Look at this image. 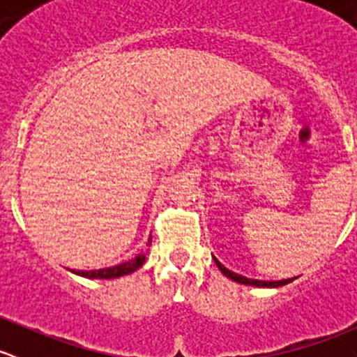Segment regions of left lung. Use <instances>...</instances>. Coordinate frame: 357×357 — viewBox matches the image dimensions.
<instances>
[{"instance_id":"obj_1","label":"left lung","mask_w":357,"mask_h":357,"mask_svg":"<svg viewBox=\"0 0 357 357\" xmlns=\"http://www.w3.org/2000/svg\"><path fill=\"white\" fill-rule=\"evenodd\" d=\"M214 261H215V266H218V268L221 269L222 275L228 276V278H229V280H233V282L242 283V285L261 287V289H276V287H283V285H287V283L294 282V278H289V280H278V282H262V280H252V278H247V276L238 275V273L229 271V269H228V268H225V266H222L221 262H219L218 259H215V257H214Z\"/></svg>"}]
</instances>
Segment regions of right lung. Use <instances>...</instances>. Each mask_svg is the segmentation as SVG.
<instances>
[{"label":"right lung","mask_w":357,"mask_h":357,"mask_svg":"<svg viewBox=\"0 0 357 357\" xmlns=\"http://www.w3.org/2000/svg\"><path fill=\"white\" fill-rule=\"evenodd\" d=\"M152 243V236H150V242L146 245ZM146 259V252H142V254L136 255L135 259H129V261L122 262V264L117 266H110V268L105 269H91V271H79V269H72L74 275L84 276V278H91V280H112V278H119V276H126L129 273H135L136 269H139L143 266Z\"/></svg>","instance_id":"1"}]
</instances>
